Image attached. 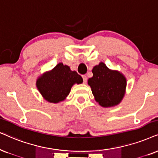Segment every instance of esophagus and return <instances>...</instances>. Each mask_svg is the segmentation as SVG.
Masks as SVG:
<instances>
[{"label":"esophagus","mask_w":158,"mask_h":158,"mask_svg":"<svg viewBox=\"0 0 158 158\" xmlns=\"http://www.w3.org/2000/svg\"><path fill=\"white\" fill-rule=\"evenodd\" d=\"M82 78H83V82L84 83H86L87 81V77L86 75H83L82 76Z\"/></svg>","instance_id":"obj_1"}]
</instances>
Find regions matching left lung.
<instances>
[{"mask_svg":"<svg viewBox=\"0 0 158 158\" xmlns=\"http://www.w3.org/2000/svg\"><path fill=\"white\" fill-rule=\"evenodd\" d=\"M93 77L88 79L95 101L103 107L119 104L126 88V79L117 71H111L103 63L92 70Z\"/></svg>","mask_w":158,"mask_h":158,"instance_id":"1","label":"left lung"}]
</instances>
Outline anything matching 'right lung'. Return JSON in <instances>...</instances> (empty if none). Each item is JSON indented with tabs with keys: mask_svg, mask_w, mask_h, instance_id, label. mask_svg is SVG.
Listing matches in <instances>:
<instances>
[{
	"mask_svg": "<svg viewBox=\"0 0 158 158\" xmlns=\"http://www.w3.org/2000/svg\"><path fill=\"white\" fill-rule=\"evenodd\" d=\"M82 81L80 75L60 63L50 72L39 77L36 85L46 101L56 103L63 101L69 95L71 87L75 83L81 84Z\"/></svg>",
	"mask_w": 158,
	"mask_h": 158,
	"instance_id": "add662e5",
	"label": "right lung"
}]
</instances>
